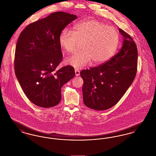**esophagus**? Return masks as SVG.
I'll return each instance as SVG.
<instances>
[{
    "instance_id": "esophagus-1",
    "label": "esophagus",
    "mask_w": 156,
    "mask_h": 156,
    "mask_svg": "<svg viewBox=\"0 0 156 156\" xmlns=\"http://www.w3.org/2000/svg\"><path fill=\"white\" fill-rule=\"evenodd\" d=\"M75 75L78 76L80 75V71L78 69H75Z\"/></svg>"
}]
</instances>
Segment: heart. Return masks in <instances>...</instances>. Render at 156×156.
Returning a JSON list of instances; mask_svg holds the SVG:
<instances>
[{
    "label": "heart",
    "mask_w": 156,
    "mask_h": 156,
    "mask_svg": "<svg viewBox=\"0 0 156 156\" xmlns=\"http://www.w3.org/2000/svg\"><path fill=\"white\" fill-rule=\"evenodd\" d=\"M58 41L68 53L73 52L78 43L82 42L81 51L65 60L68 65L81 68L91 60L94 64H99L109 59L118 46L119 34L115 28L104 23L88 19L76 24L73 31L62 30Z\"/></svg>",
    "instance_id": "1"
}]
</instances>
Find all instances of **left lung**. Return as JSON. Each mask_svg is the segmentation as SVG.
<instances>
[{"instance_id": "1", "label": "left lung", "mask_w": 156, "mask_h": 156, "mask_svg": "<svg viewBox=\"0 0 156 156\" xmlns=\"http://www.w3.org/2000/svg\"><path fill=\"white\" fill-rule=\"evenodd\" d=\"M119 31L123 37L119 52L103 64L80 73L83 103L96 111L106 110L117 104L136 75L137 46L125 31Z\"/></svg>"}]
</instances>
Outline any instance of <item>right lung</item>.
Here are the masks:
<instances>
[{
  "instance_id": "obj_1",
  "label": "right lung",
  "mask_w": 156,
  "mask_h": 156,
  "mask_svg": "<svg viewBox=\"0 0 156 156\" xmlns=\"http://www.w3.org/2000/svg\"><path fill=\"white\" fill-rule=\"evenodd\" d=\"M76 18L63 12L52 13L28 25L18 38L15 74L26 97L38 106L47 108L59 104L62 87L75 75L71 66L56 68L62 58L59 34Z\"/></svg>"
}]
</instances>
